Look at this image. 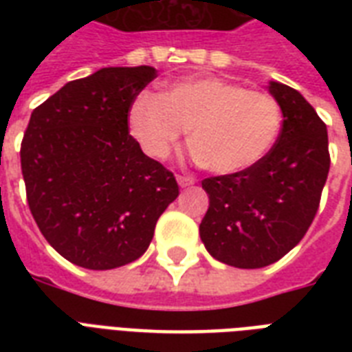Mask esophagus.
Here are the masks:
<instances>
[{
    "instance_id": "34e87169",
    "label": "esophagus",
    "mask_w": 352,
    "mask_h": 352,
    "mask_svg": "<svg viewBox=\"0 0 352 352\" xmlns=\"http://www.w3.org/2000/svg\"><path fill=\"white\" fill-rule=\"evenodd\" d=\"M177 182H179V186L181 188H186V186H192V184H195V179H193V177H186V175H177Z\"/></svg>"
}]
</instances>
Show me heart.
I'll return each instance as SVG.
<instances>
[{"instance_id": "obj_1", "label": "heart", "mask_w": 352, "mask_h": 352, "mask_svg": "<svg viewBox=\"0 0 352 352\" xmlns=\"http://www.w3.org/2000/svg\"><path fill=\"white\" fill-rule=\"evenodd\" d=\"M283 126L278 100L217 76L173 82L162 95L144 91L129 107V127L153 159H166L190 127L193 155L219 175L259 164Z\"/></svg>"}]
</instances>
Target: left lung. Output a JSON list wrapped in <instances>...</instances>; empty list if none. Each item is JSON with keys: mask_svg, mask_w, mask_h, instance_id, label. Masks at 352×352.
Segmentation results:
<instances>
[{"mask_svg": "<svg viewBox=\"0 0 352 352\" xmlns=\"http://www.w3.org/2000/svg\"><path fill=\"white\" fill-rule=\"evenodd\" d=\"M283 126L276 146L250 170L203 181L210 206L201 241L217 261L261 268L290 252L309 230L329 175L327 126L300 91L268 82Z\"/></svg>", "mask_w": 352, "mask_h": 352, "instance_id": "8db88e82", "label": "left lung"}]
</instances>
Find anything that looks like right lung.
<instances>
[{"label": "right lung", "instance_id": "obj_1", "mask_svg": "<svg viewBox=\"0 0 352 352\" xmlns=\"http://www.w3.org/2000/svg\"><path fill=\"white\" fill-rule=\"evenodd\" d=\"M157 69L104 67L73 80L30 115L21 173L36 225L54 250L111 270L148 250L179 195L175 177L127 131V113Z\"/></svg>", "mask_w": 352, "mask_h": 352}]
</instances>
